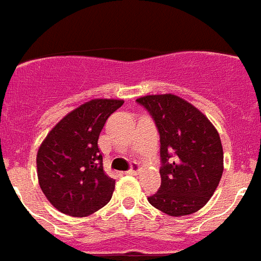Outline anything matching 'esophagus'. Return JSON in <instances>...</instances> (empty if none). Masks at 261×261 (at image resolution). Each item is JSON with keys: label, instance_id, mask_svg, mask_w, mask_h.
<instances>
[{"label": "esophagus", "instance_id": "esophagus-1", "mask_svg": "<svg viewBox=\"0 0 261 261\" xmlns=\"http://www.w3.org/2000/svg\"><path fill=\"white\" fill-rule=\"evenodd\" d=\"M138 172H140V167H138L137 164H133L132 168L129 169V171L126 172V173H128V174H137Z\"/></svg>", "mask_w": 261, "mask_h": 261}]
</instances>
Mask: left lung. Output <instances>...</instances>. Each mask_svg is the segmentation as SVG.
Returning a JSON list of instances; mask_svg holds the SVG:
<instances>
[{
  "instance_id": "obj_1",
  "label": "left lung",
  "mask_w": 261,
  "mask_h": 261,
  "mask_svg": "<svg viewBox=\"0 0 261 261\" xmlns=\"http://www.w3.org/2000/svg\"><path fill=\"white\" fill-rule=\"evenodd\" d=\"M137 103L150 112L160 136L162 185L147 200L169 216L194 214L214 195L223 176L219 132L178 95H145Z\"/></svg>"
}]
</instances>
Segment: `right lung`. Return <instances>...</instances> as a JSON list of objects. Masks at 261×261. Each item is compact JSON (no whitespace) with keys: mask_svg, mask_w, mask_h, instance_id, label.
<instances>
[{"mask_svg":"<svg viewBox=\"0 0 261 261\" xmlns=\"http://www.w3.org/2000/svg\"><path fill=\"white\" fill-rule=\"evenodd\" d=\"M123 99H92L67 114L37 151V177L50 203L62 214L89 216L110 202L115 180L103 169L98 138Z\"/></svg>","mask_w":261,"mask_h":261,"instance_id":"right-lung-1","label":"right lung"}]
</instances>
